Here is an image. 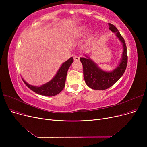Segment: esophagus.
I'll return each instance as SVG.
<instances>
[{"label":"esophagus","mask_w":147,"mask_h":147,"mask_svg":"<svg viewBox=\"0 0 147 147\" xmlns=\"http://www.w3.org/2000/svg\"><path fill=\"white\" fill-rule=\"evenodd\" d=\"M79 59H80V58H79V56H75V57H74V61H79Z\"/></svg>","instance_id":"obj_1"}]
</instances>
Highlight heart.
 Wrapping results in <instances>:
<instances>
[{"label":"heart","mask_w":147,"mask_h":147,"mask_svg":"<svg viewBox=\"0 0 147 147\" xmlns=\"http://www.w3.org/2000/svg\"><path fill=\"white\" fill-rule=\"evenodd\" d=\"M87 29V26H82L79 27L78 28L74 31V32L73 34V37L74 38H79L83 36L86 33V31Z\"/></svg>","instance_id":"obj_1"}]
</instances>
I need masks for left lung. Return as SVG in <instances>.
Returning a JSON list of instances; mask_svg holds the SVG:
<instances>
[{
  "label": "left lung",
  "instance_id": "obj_1",
  "mask_svg": "<svg viewBox=\"0 0 147 147\" xmlns=\"http://www.w3.org/2000/svg\"><path fill=\"white\" fill-rule=\"evenodd\" d=\"M109 29L115 34L123 45L122 56L117 67L111 71H105L100 68L86 54L84 55V58H80L83 67L84 80L90 88L95 90H102L112 86L124 74L127 66V48L124 38L114 25L110 23H109Z\"/></svg>",
  "mask_w": 147,
  "mask_h": 147
}]
</instances>
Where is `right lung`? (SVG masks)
Returning a JSON list of instances; mask_svg holds the SVG:
<instances>
[{"label":"right lung","instance_id":"right-lung-1","mask_svg":"<svg viewBox=\"0 0 147 147\" xmlns=\"http://www.w3.org/2000/svg\"><path fill=\"white\" fill-rule=\"evenodd\" d=\"M73 63L71 57L61 65L55 76L49 82L40 86H35L27 83L24 79L23 82L27 86L35 93L46 96H53L59 94L65 86L66 77L69 67Z\"/></svg>","mask_w":147,"mask_h":147}]
</instances>
